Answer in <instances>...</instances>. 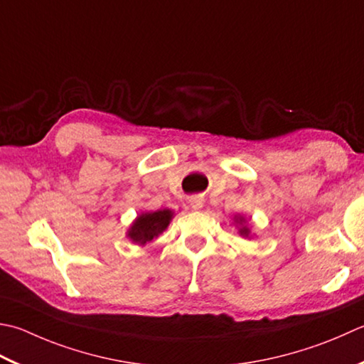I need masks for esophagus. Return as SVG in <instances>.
Returning <instances> with one entry per match:
<instances>
[{
  "mask_svg": "<svg viewBox=\"0 0 364 364\" xmlns=\"http://www.w3.org/2000/svg\"><path fill=\"white\" fill-rule=\"evenodd\" d=\"M203 203H205V200L202 197H198V196H194V197H191L189 198V205H191V208H194V210H200V208H203Z\"/></svg>",
  "mask_w": 364,
  "mask_h": 364,
  "instance_id": "obj_1",
  "label": "esophagus"
}]
</instances>
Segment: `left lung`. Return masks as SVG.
I'll list each match as a JSON object with an SVG mask.
<instances>
[{
  "label": "left lung",
  "mask_w": 364,
  "mask_h": 364,
  "mask_svg": "<svg viewBox=\"0 0 364 364\" xmlns=\"http://www.w3.org/2000/svg\"><path fill=\"white\" fill-rule=\"evenodd\" d=\"M240 220H241V219H240ZM240 233L243 235V237H247V235H249V229H246V227H243V229H240Z\"/></svg>",
  "instance_id": "1"
}]
</instances>
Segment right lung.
Segmentation results:
<instances>
[{"instance_id":"add662e5","label":"right lung","mask_w":364,"mask_h":364,"mask_svg":"<svg viewBox=\"0 0 364 364\" xmlns=\"http://www.w3.org/2000/svg\"><path fill=\"white\" fill-rule=\"evenodd\" d=\"M170 219H172V211L170 210L145 213L135 220L127 235H129L134 243H149L154 237H158L161 232L167 229Z\"/></svg>"}]
</instances>
